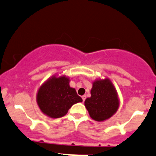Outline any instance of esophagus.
<instances>
[{
  "instance_id": "1",
  "label": "esophagus",
  "mask_w": 156,
  "mask_h": 156,
  "mask_svg": "<svg viewBox=\"0 0 156 156\" xmlns=\"http://www.w3.org/2000/svg\"><path fill=\"white\" fill-rule=\"evenodd\" d=\"M82 99H83V101H85V99H86V96H82Z\"/></svg>"
}]
</instances>
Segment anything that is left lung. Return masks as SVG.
<instances>
[{
    "label": "left lung",
    "instance_id": "8db88e82",
    "mask_svg": "<svg viewBox=\"0 0 156 156\" xmlns=\"http://www.w3.org/2000/svg\"><path fill=\"white\" fill-rule=\"evenodd\" d=\"M90 93L91 96L87 98L84 105L92 119L103 122L117 112L119 107V96L114 83L109 78L95 80Z\"/></svg>",
    "mask_w": 156,
    "mask_h": 156
}]
</instances>
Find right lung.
<instances>
[{"mask_svg":"<svg viewBox=\"0 0 156 156\" xmlns=\"http://www.w3.org/2000/svg\"><path fill=\"white\" fill-rule=\"evenodd\" d=\"M69 81L68 76L56 74L39 87L37 103L47 117L53 119L63 117L73 105L83 101L75 88L69 86Z\"/></svg>","mask_w":156,"mask_h":156,"instance_id":"1","label":"right lung"}]
</instances>
